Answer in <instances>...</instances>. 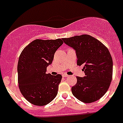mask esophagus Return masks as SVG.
Masks as SVG:
<instances>
[{
	"instance_id": "esophagus-1",
	"label": "esophagus",
	"mask_w": 123,
	"mask_h": 123,
	"mask_svg": "<svg viewBox=\"0 0 123 123\" xmlns=\"http://www.w3.org/2000/svg\"><path fill=\"white\" fill-rule=\"evenodd\" d=\"M68 75H67V74H64L63 75V77H68Z\"/></svg>"
}]
</instances>
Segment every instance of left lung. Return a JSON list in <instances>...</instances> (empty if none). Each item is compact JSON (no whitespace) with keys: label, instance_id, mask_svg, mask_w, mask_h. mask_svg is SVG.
<instances>
[{"label":"left lung","instance_id":"left-lung-1","mask_svg":"<svg viewBox=\"0 0 123 123\" xmlns=\"http://www.w3.org/2000/svg\"><path fill=\"white\" fill-rule=\"evenodd\" d=\"M74 49L77 65L83 66L85 76L77 77L71 90L75 97L85 103L97 101L105 94L112 79L113 61L108 49L98 40L87 34L62 38Z\"/></svg>","mask_w":123,"mask_h":123}]
</instances>
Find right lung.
<instances>
[{
  "label": "right lung",
  "mask_w": 123,
  "mask_h": 123,
  "mask_svg": "<svg viewBox=\"0 0 123 123\" xmlns=\"http://www.w3.org/2000/svg\"><path fill=\"white\" fill-rule=\"evenodd\" d=\"M63 42L36 39L26 46L20 55L17 65L18 87L26 100L36 106H45L58 93L62 76L46 74V68Z\"/></svg>",
  "instance_id": "obj_1"
}]
</instances>
